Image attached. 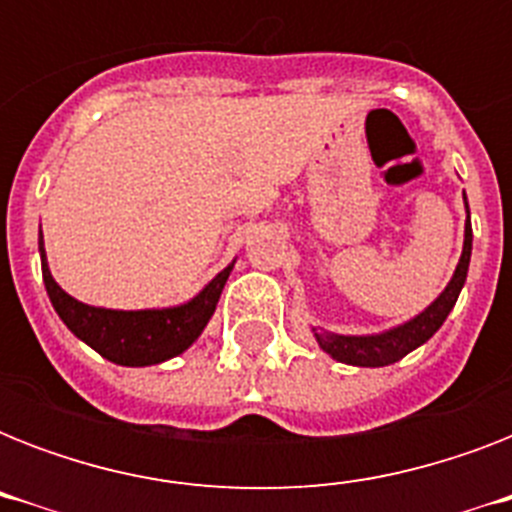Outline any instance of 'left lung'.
I'll return each instance as SVG.
<instances>
[{
    "mask_svg": "<svg viewBox=\"0 0 512 512\" xmlns=\"http://www.w3.org/2000/svg\"><path fill=\"white\" fill-rule=\"evenodd\" d=\"M465 241H462L460 263L454 268L452 281L446 284V289L433 300V303L414 316L406 324H398L393 329H385L380 335H337V332H324V329H313V337L319 342V348L324 353L350 366H388L396 364L406 353H412L414 348H420L422 342H428L436 335L446 316L452 313L457 297H460L465 279H468L470 252H473V228H470V209L468 199H465Z\"/></svg>",
    "mask_w": 512,
    "mask_h": 512,
    "instance_id": "8db88e82",
    "label": "left lung"
}]
</instances>
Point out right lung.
<instances>
[{
	"mask_svg": "<svg viewBox=\"0 0 512 512\" xmlns=\"http://www.w3.org/2000/svg\"><path fill=\"white\" fill-rule=\"evenodd\" d=\"M39 257H42L44 287L60 321L92 350H98L100 356L119 366H154L191 348L212 319L220 292L236 263L233 260L199 295L183 305L146 308V311H114V308L79 303L76 297L58 287L44 255L42 231H39Z\"/></svg>",
	"mask_w": 512,
	"mask_h": 512,
	"instance_id": "obj_1",
	"label": "right lung"
}]
</instances>
